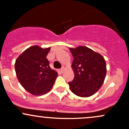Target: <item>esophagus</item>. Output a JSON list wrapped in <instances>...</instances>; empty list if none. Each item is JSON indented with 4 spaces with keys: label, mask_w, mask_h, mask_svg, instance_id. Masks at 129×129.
<instances>
[{
    "label": "esophagus",
    "mask_w": 129,
    "mask_h": 129,
    "mask_svg": "<svg viewBox=\"0 0 129 129\" xmlns=\"http://www.w3.org/2000/svg\"><path fill=\"white\" fill-rule=\"evenodd\" d=\"M64 70H65V69H64V67H62V69H60L59 70V71H60V73H63V72H64Z\"/></svg>",
    "instance_id": "34e87169"
}]
</instances>
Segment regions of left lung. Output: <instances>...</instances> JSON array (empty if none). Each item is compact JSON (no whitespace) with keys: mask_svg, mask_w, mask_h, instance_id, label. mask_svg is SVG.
I'll return each mask as SVG.
<instances>
[{"mask_svg":"<svg viewBox=\"0 0 129 129\" xmlns=\"http://www.w3.org/2000/svg\"><path fill=\"white\" fill-rule=\"evenodd\" d=\"M74 79L69 82L71 91L81 97L92 96L99 90L107 73L106 62L102 55L85 46L70 48Z\"/></svg>","mask_w":129,"mask_h":129,"instance_id":"obj_1","label":"left lung"}]
</instances>
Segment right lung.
Here are the masks:
<instances>
[{
  "label": "right lung",
  "mask_w": 129,
  "mask_h": 129,
  "mask_svg": "<svg viewBox=\"0 0 129 129\" xmlns=\"http://www.w3.org/2000/svg\"><path fill=\"white\" fill-rule=\"evenodd\" d=\"M50 47L34 45L26 49L15 60L17 77L22 86L31 94H45L51 90L57 72L49 66L46 58Z\"/></svg>",
  "instance_id": "1"
}]
</instances>
